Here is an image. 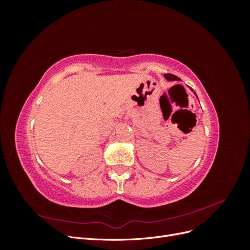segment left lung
I'll return each mask as SVG.
<instances>
[{"label":"left lung","mask_w":250,"mask_h":250,"mask_svg":"<svg viewBox=\"0 0 250 250\" xmlns=\"http://www.w3.org/2000/svg\"><path fill=\"white\" fill-rule=\"evenodd\" d=\"M164 76H165V78L167 79L168 81H181L180 78H178L177 76H175V75H173V74H164ZM190 89L194 93V95H195L196 97H197V95H196V93L194 92L193 88L190 87ZM197 98H198V97H197Z\"/></svg>","instance_id":"obj_1"}]
</instances>
